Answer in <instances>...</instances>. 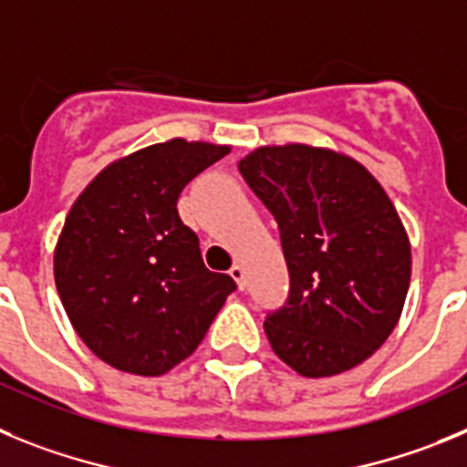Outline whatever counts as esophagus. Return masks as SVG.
I'll list each match as a JSON object with an SVG mask.
<instances>
[{"mask_svg":"<svg viewBox=\"0 0 467 467\" xmlns=\"http://www.w3.org/2000/svg\"><path fill=\"white\" fill-rule=\"evenodd\" d=\"M230 276H233L234 281H237V288L239 291H244V285H246V272H244V267L242 265H233V267H230Z\"/></svg>","mask_w":467,"mask_h":467,"instance_id":"esophagus-1","label":"esophagus"}]
</instances>
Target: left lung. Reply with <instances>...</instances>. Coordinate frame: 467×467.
Segmentation results:
<instances>
[{"instance_id":"obj_1","label":"left lung","mask_w":467,"mask_h":467,"mask_svg":"<svg viewBox=\"0 0 467 467\" xmlns=\"http://www.w3.org/2000/svg\"><path fill=\"white\" fill-rule=\"evenodd\" d=\"M275 213L291 291L265 335L306 379L356 368L389 339L411 276L410 237L365 165L309 144L260 146L239 161Z\"/></svg>"}]
</instances>
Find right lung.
<instances>
[{
    "mask_svg": "<svg viewBox=\"0 0 467 467\" xmlns=\"http://www.w3.org/2000/svg\"><path fill=\"white\" fill-rule=\"evenodd\" d=\"M230 146L176 140L104 167L77 197L53 254L57 296L92 354L120 372L161 377L186 360L234 291L209 272L179 218L188 182Z\"/></svg>",
    "mask_w": 467,
    "mask_h": 467,
    "instance_id": "1",
    "label": "right lung"
}]
</instances>
